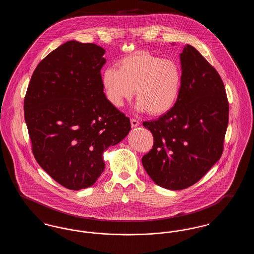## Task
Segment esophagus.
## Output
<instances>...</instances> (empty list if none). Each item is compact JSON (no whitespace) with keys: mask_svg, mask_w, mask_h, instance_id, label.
I'll use <instances>...</instances> for the list:
<instances>
[{"mask_svg":"<svg viewBox=\"0 0 254 254\" xmlns=\"http://www.w3.org/2000/svg\"><path fill=\"white\" fill-rule=\"evenodd\" d=\"M130 124H131V127H137L140 125V122L137 121L136 119H131L130 120Z\"/></svg>","mask_w":254,"mask_h":254,"instance_id":"esophagus-1","label":"esophagus"}]
</instances>
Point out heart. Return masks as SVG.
Here are the masks:
<instances>
[{"instance_id":"1","label":"heart","mask_w":254,"mask_h":254,"mask_svg":"<svg viewBox=\"0 0 254 254\" xmlns=\"http://www.w3.org/2000/svg\"><path fill=\"white\" fill-rule=\"evenodd\" d=\"M107 98L116 108L132 98L136 109L162 116L173 107L181 92L183 74L174 61L165 60L145 51H137L118 62V69L109 67L102 75Z\"/></svg>"}]
</instances>
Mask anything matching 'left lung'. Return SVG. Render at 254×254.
I'll list each match as a JSON object with an SVG mask.
<instances>
[{
	"mask_svg": "<svg viewBox=\"0 0 254 254\" xmlns=\"http://www.w3.org/2000/svg\"><path fill=\"white\" fill-rule=\"evenodd\" d=\"M180 61L178 101L156 121L143 123L154 138L153 148L142 158L144 169L156 185L171 190L192 186L213 167L229 124V102L216 69L190 45Z\"/></svg>",
	"mask_w": 254,
	"mask_h": 254,
	"instance_id": "left-lung-1",
	"label": "left lung"
}]
</instances>
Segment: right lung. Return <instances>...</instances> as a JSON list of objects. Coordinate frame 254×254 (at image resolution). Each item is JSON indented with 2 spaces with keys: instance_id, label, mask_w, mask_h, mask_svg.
<instances>
[{
  "instance_id": "1",
  "label": "right lung",
  "mask_w": 254,
  "mask_h": 254,
  "mask_svg": "<svg viewBox=\"0 0 254 254\" xmlns=\"http://www.w3.org/2000/svg\"><path fill=\"white\" fill-rule=\"evenodd\" d=\"M106 50L68 41L39 63L24 98V120L38 164L63 187H91L103 154L128 134L130 121L106 96Z\"/></svg>"
}]
</instances>
